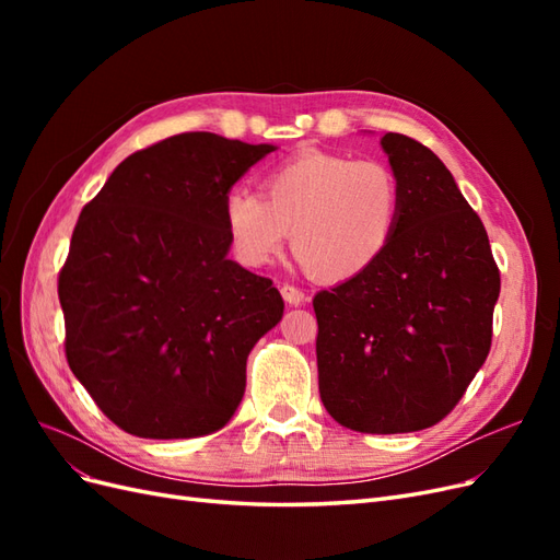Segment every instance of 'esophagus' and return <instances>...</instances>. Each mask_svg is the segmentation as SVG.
Returning <instances> with one entry per match:
<instances>
[{"label":"esophagus","instance_id":"34e87169","mask_svg":"<svg viewBox=\"0 0 560 560\" xmlns=\"http://www.w3.org/2000/svg\"><path fill=\"white\" fill-rule=\"evenodd\" d=\"M280 294H282V299L290 303V306H301L303 301H306V294H303L299 287H294V284H282L280 287Z\"/></svg>","mask_w":560,"mask_h":560}]
</instances>
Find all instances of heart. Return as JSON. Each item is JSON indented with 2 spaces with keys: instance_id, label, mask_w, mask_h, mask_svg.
I'll list each match as a JSON object with an SVG mask.
<instances>
[{
  "instance_id": "b5f03b06",
  "label": "heart",
  "mask_w": 560,
  "mask_h": 560,
  "mask_svg": "<svg viewBox=\"0 0 560 560\" xmlns=\"http://www.w3.org/2000/svg\"><path fill=\"white\" fill-rule=\"evenodd\" d=\"M264 189L233 186L224 196L233 252L252 268L273 264L292 231L315 278L352 280L383 257L399 226V182L374 159L306 151L270 171Z\"/></svg>"
}]
</instances>
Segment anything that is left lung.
<instances>
[{
    "instance_id": "1",
    "label": "left lung",
    "mask_w": 560,
    "mask_h": 560,
    "mask_svg": "<svg viewBox=\"0 0 560 560\" xmlns=\"http://www.w3.org/2000/svg\"><path fill=\"white\" fill-rule=\"evenodd\" d=\"M401 189L393 243L362 276L315 294L329 416L364 434L436 425L483 366L500 270L479 214L428 147L385 132Z\"/></svg>"
}]
</instances>
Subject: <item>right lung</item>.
I'll use <instances>...</instances> for the list:
<instances>
[{
	"instance_id": "add662e5",
	"label": "right lung",
	"mask_w": 560,
	"mask_h": 560,
	"mask_svg": "<svg viewBox=\"0 0 560 560\" xmlns=\"http://www.w3.org/2000/svg\"><path fill=\"white\" fill-rule=\"evenodd\" d=\"M276 149L182 132L118 163L81 210L58 280L65 354L128 434H212L241 406L247 354L284 303L229 259L224 196Z\"/></svg>"
}]
</instances>
